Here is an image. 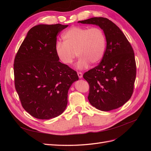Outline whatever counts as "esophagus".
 <instances>
[{
  "instance_id": "34e87169",
  "label": "esophagus",
  "mask_w": 151,
  "mask_h": 151,
  "mask_svg": "<svg viewBox=\"0 0 151 151\" xmlns=\"http://www.w3.org/2000/svg\"><path fill=\"white\" fill-rule=\"evenodd\" d=\"M77 75H78V76H79L80 79H81L82 77H83V73L81 72H77Z\"/></svg>"
}]
</instances>
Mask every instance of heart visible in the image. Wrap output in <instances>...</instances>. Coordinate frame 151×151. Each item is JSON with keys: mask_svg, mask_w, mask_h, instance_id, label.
Instances as JSON below:
<instances>
[{"mask_svg": "<svg viewBox=\"0 0 151 151\" xmlns=\"http://www.w3.org/2000/svg\"><path fill=\"white\" fill-rule=\"evenodd\" d=\"M63 42L55 44V52L60 60L70 65L77 55L80 58L77 67H88L89 63L96 64L102 60L106 47V36L98 27L74 26L63 33Z\"/></svg>", "mask_w": 151, "mask_h": 151, "instance_id": "obj_1", "label": "heart"}]
</instances>
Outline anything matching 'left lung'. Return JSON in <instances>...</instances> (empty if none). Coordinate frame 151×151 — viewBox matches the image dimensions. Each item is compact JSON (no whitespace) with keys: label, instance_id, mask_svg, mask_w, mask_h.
Instances as JSON below:
<instances>
[{"label":"left lung","instance_id":"obj_1","mask_svg":"<svg viewBox=\"0 0 151 151\" xmlns=\"http://www.w3.org/2000/svg\"><path fill=\"white\" fill-rule=\"evenodd\" d=\"M78 22L99 26L106 38L101 62L83 75L89 85V101L104 111L118 108L133 94L136 77L134 50L120 29L107 18L92 17Z\"/></svg>","mask_w":151,"mask_h":151}]
</instances>
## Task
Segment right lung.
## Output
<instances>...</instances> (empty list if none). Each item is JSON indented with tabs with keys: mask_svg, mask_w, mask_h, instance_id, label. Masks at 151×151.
Masks as SVG:
<instances>
[{
	"mask_svg": "<svg viewBox=\"0 0 151 151\" xmlns=\"http://www.w3.org/2000/svg\"><path fill=\"white\" fill-rule=\"evenodd\" d=\"M68 25L39 24L31 28L14 59V83L23 108L42 120L64 111L67 94L76 71L59 62L57 36Z\"/></svg>",
	"mask_w": 151,
	"mask_h": 151,
	"instance_id": "add662e5",
	"label": "right lung"
}]
</instances>
